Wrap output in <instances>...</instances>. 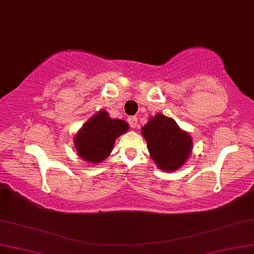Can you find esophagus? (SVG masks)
I'll list each match as a JSON object with an SVG mask.
<instances>
[{
    "instance_id": "obj_1",
    "label": "esophagus",
    "mask_w": 254,
    "mask_h": 254,
    "mask_svg": "<svg viewBox=\"0 0 254 254\" xmlns=\"http://www.w3.org/2000/svg\"><path fill=\"white\" fill-rule=\"evenodd\" d=\"M128 124H129V126L131 128H136L137 127V118H136V117H129V118H128Z\"/></svg>"
}]
</instances>
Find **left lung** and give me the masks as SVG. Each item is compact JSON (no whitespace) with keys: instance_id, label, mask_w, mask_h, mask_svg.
Returning a JSON list of instances; mask_svg holds the SVG:
<instances>
[{"instance_id":"1","label":"left lung","mask_w":254,"mask_h":254,"mask_svg":"<svg viewBox=\"0 0 254 254\" xmlns=\"http://www.w3.org/2000/svg\"><path fill=\"white\" fill-rule=\"evenodd\" d=\"M142 134L147 142L151 158L165 171L177 170L192 151L190 136L183 131L174 119L161 114L155 115L144 125Z\"/></svg>"}]
</instances>
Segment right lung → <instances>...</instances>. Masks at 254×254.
<instances>
[{"label":"right lung","mask_w":254,"mask_h":254,"mask_svg":"<svg viewBox=\"0 0 254 254\" xmlns=\"http://www.w3.org/2000/svg\"><path fill=\"white\" fill-rule=\"evenodd\" d=\"M128 128L124 120L111 119L107 111H99L76 135L77 153L86 161L100 163L111 153L116 138Z\"/></svg>","instance_id":"add662e5"}]
</instances>
